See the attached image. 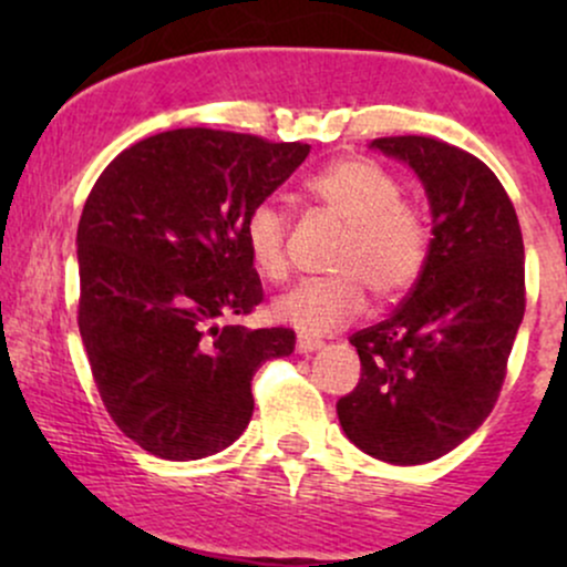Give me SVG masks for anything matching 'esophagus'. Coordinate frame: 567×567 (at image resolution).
<instances>
[{"instance_id": "34e87169", "label": "esophagus", "mask_w": 567, "mask_h": 567, "mask_svg": "<svg viewBox=\"0 0 567 567\" xmlns=\"http://www.w3.org/2000/svg\"><path fill=\"white\" fill-rule=\"evenodd\" d=\"M324 347L322 341H317V338H298L296 341V351L298 354H311V351H320Z\"/></svg>"}]
</instances>
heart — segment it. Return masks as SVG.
Listing matches in <instances>:
<instances>
[{"label":"heart","mask_w":567,"mask_h":567,"mask_svg":"<svg viewBox=\"0 0 567 567\" xmlns=\"http://www.w3.org/2000/svg\"><path fill=\"white\" fill-rule=\"evenodd\" d=\"M306 194L347 224L330 269L333 277L301 282L275 301V317L303 336L347 328L365 309V288L394 301L419 282L429 258V220L421 205L400 197V181L365 157L338 159L306 181ZM290 218L275 199H261L245 218L252 264L271 282L288 277Z\"/></svg>","instance_id":"obj_1"}]
</instances>
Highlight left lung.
<instances>
[{
    "instance_id": "8db88e82",
    "label": "left lung",
    "mask_w": 567,
    "mask_h": 567,
    "mask_svg": "<svg viewBox=\"0 0 567 567\" xmlns=\"http://www.w3.org/2000/svg\"><path fill=\"white\" fill-rule=\"evenodd\" d=\"M370 146L419 175L434 237L394 315L349 338L362 375L336 408L362 453L415 466L451 453L496 405L525 315V247L509 194L485 162L429 135Z\"/></svg>"
}]
</instances>
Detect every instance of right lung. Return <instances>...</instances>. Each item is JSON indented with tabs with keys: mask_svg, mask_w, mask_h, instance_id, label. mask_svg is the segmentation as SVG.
Segmentation results:
<instances>
[{
	"mask_svg": "<svg viewBox=\"0 0 567 567\" xmlns=\"http://www.w3.org/2000/svg\"><path fill=\"white\" fill-rule=\"evenodd\" d=\"M309 143L181 127L109 162L76 229L80 333L103 405L143 451L194 461L250 424V381L290 328L231 322L264 301L245 218Z\"/></svg>",
	"mask_w": 567,
	"mask_h": 567,
	"instance_id": "right-lung-1",
	"label": "right lung"
}]
</instances>
